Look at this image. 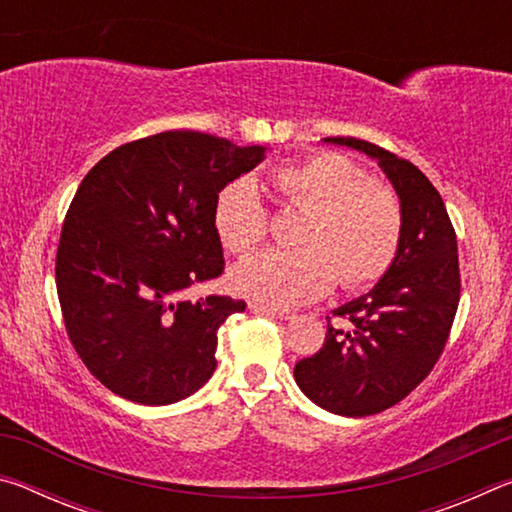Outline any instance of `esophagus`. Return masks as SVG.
I'll return each instance as SVG.
<instances>
[{"instance_id":"esophagus-1","label":"esophagus","mask_w":512,"mask_h":512,"mask_svg":"<svg viewBox=\"0 0 512 512\" xmlns=\"http://www.w3.org/2000/svg\"><path fill=\"white\" fill-rule=\"evenodd\" d=\"M250 311H253V314L273 316V318H280V320H291V318H293L291 311H284V309H273V307H264V305H257V302H253V305H250Z\"/></svg>"}]
</instances>
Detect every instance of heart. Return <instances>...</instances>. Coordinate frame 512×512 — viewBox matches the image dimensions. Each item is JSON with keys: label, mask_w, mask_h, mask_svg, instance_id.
Returning <instances> with one entry per match:
<instances>
[{"label": "heart", "mask_w": 512, "mask_h": 512, "mask_svg": "<svg viewBox=\"0 0 512 512\" xmlns=\"http://www.w3.org/2000/svg\"><path fill=\"white\" fill-rule=\"evenodd\" d=\"M273 187L284 203L305 212L296 237L300 250H266L237 264L230 284L241 296L268 307H298L323 298L334 277L343 289L357 291L393 266L404 228L400 198L357 162L320 151L277 167ZM214 225L230 253L246 255L262 244L268 214L253 180L223 189Z\"/></svg>", "instance_id": "b5f03b06"}]
</instances>
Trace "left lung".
Returning <instances> with one entry per match:
<instances>
[{
  "label": "left lung",
  "instance_id": "8db88e82",
  "mask_svg": "<svg viewBox=\"0 0 512 512\" xmlns=\"http://www.w3.org/2000/svg\"><path fill=\"white\" fill-rule=\"evenodd\" d=\"M323 142L377 160L404 216L393 266L366 296L334 309L350 327L327 323L323 348L293 368L300 391L320 409L363 418L404 400L443 354L461 298L456 232L438 189L415 164L357 137Z\"/></svg>",
  "mask_w": 512,
  "mask_h": 512
}]
</instances>
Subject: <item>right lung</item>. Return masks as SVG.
<instances>
[{"mask_svg":"<svg viewBox=\"0 0 512 512\" xmlns=\"http://www.w3.org/2000/svg\"><path fill=\"white\" fill-rule=\"evenodd\" d=\"M264 153L167 131L110 151L83 178L60 232L56 289L74 350L115 395L173 404L212 377L216 332L246 302L180 293L223 273L216 198Z\"/></svg>","mask_w":512,"mask_h":512,"instance_id":"obj_1","label":"right lung"}]
</instances>
